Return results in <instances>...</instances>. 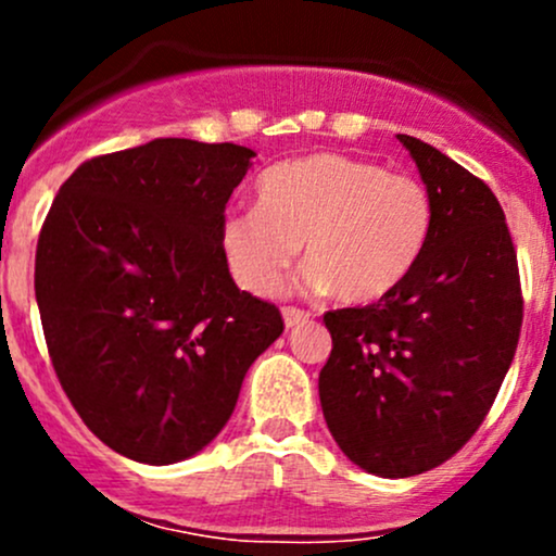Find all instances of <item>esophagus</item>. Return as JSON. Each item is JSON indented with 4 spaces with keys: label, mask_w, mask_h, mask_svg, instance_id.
Instances as JSON below:
<instances>
[{
    "label": "esophagus",
    "mask_w": 556,
    "mask_h": 556,
    "mask_svg": "<svg viewBox=\"0 0 556 556\" xmlns=\"http://www.w3.org/2000/svg\"><path fill=\"white\" fill-rule=\"evenodd\" d=\"M282 316H285V327H287V329L300 327V324H305V321H308V318H311L308 311L295 308V305H285Z\"/></svg>",
    "instance_id": "1"
}]
</instances>
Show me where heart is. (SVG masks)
Segmentation results:
<instances>
[{
	"label": "heart",
	"instance_id": "b5f03b06",
	"mask_svg": "<svg viewBox=\"0 0 556 556\" xmlns=\"http://www.w3.org/2000/svg\"><path fill=\"white\" fill-rule=\"evenodd\" d=\"M258 208L229 214L222 251L240 287L274 295L305 242V285L374 303L410 277L429 242L433 206L413 175L340 154L292 159L266 169Z\"/></svg>",
	"mask_w": 556,
	"mask_h": 556
}]
</instances>
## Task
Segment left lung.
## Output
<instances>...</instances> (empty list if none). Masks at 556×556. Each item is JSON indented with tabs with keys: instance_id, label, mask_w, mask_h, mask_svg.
<instances>
[{
	"instance_id": "left-lung-1",
	"label": "left lung",
	"mask_w": 556,
	"mask_h": 556,
	"mask_svg": "<svg viewBox=\"0 0 556 556\" xmlns=\"http://www.w3.org/2000/svg\"><path fill=\"white\" fill-rule=\"evenodd\" d=\"M397 138L431 195L429 242L387 298L324 314L331 355L318 376L334 442L381 478L418 476L468 444L522 327L518 253L496 195L433 146Z\"/></svg>"
}]
</instances>
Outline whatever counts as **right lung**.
Here are the masks:
<instances>
[{
	"instance_id": "add662e5",
	"label": "right lung",
	"mask_w": 556,
	"mask_h": 556,
	"mask_svg": "<svg viewBox=\"0 0 556 556\" xmlns=\"http://www.w3.org/2000/svg\"><path fill=\"white\" fill-rule=\"evenodd\" d=\"M245 146L156 138L83 162L36 245L49 358L83 424L136 463L195 455L225 429L251 363L285 331L222 251Z\"/></svg>"
}]
</instances>
